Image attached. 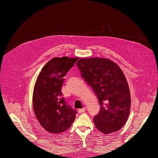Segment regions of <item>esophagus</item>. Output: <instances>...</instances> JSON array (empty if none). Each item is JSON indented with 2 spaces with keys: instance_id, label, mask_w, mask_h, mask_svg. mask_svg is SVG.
I'll list each match as a JSON object with an SVG mask.
<instances>
[{
  "instance_id": "obj_1",
  "label": "esophagus",
  "mask_w": 158,
  "mask_h": 158,
  "mask_svg": "<svg viewBox=\"0 0 158 158\" xmlns=\"http://www.w3.org/2000/svg\"><path fill=\"white\" fill-rule=\"evenodd\" d=\"M85 111V107H84V108H82V109H78V112L79 113H84Z\"/></svg>"
}]
</instances>
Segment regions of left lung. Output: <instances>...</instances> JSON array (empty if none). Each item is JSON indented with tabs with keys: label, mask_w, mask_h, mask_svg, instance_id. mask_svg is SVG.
I'll return each instance as SVG.
<instances>
[{
	"label": "left lung",
	"mask_w": 158,
	"mask_h": 158,
	"mask_svg": "<svg viewBox=\"0 0 158 158\" xmlns=\"http://www.w3.org/2000/svg\"><path fill=\"white\" fill-rule=\"evenodd\" d=\"M76 65L99 100L100 111L94 117L95 127L106 135L120 130L131 108L130 89L121 69L111 60L97 57L81 59Z\"/></svg>",
	"instance_id": "obj_1"
}]
</instances>
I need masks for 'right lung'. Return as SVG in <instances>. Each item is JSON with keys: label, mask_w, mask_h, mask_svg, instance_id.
I'll return each instance as SVG.
<instances>
[{"label": "right lung", "mask_w": 158, "mask_h": 158, "mask_svg": "<svg viewBox=\"0 0 158 158\" xmlns=\"http://www.w3.org/2000/svg\"><path fill=\"white\" fill-rule=\"evenodd\" d=\"M78 59L63 56L47 63L38 76L33 94V106L40 125L50 133H60L69 129L77 113L61 93L64 77Z\"/></svg>", "instance_id": "add662e5"}]
</instances>
